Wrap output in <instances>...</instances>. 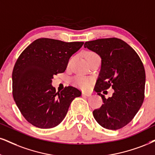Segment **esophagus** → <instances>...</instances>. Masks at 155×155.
Listing matches in <instances>:
<instances>
[{"instance_id": "34e87169", "label": "esophagus", "mask_w": 155, "mask_h": 155, "mask_svg": "<svg viewBox=\"0 0 155 155\" xmlns=\"http://www.w3.org/2000/svg\"><path fill=\"white\" fill-rule=\"evenodd\" d=\"M83 95H85V96H91V93H89V92H83L82 93Z\"/></svg>"}]
</instances>
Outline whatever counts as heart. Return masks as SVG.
Returning a JSON list of instances; mask_svg holds the SVG:
<instances>
[{"label": "heart", "instance_id": "1", "mask_svg": "<svg viewBox=\"0 0 155 155\" xmlns=\"http://www.w3.org/2000/svg\"><path fill=\"white\" fill-rule=\"evenodd\" d=\"M85 57H86L87 60L88 61L90 60H92L93 58L99 57V56L94 51H87L85 54ZM74 83L78 87H81L82 89L86 90L91 85V80L88 78L85 77H76L74 79Z\"/></svg>", "mask_w": 155, "mask_h": 155}]
</instances>
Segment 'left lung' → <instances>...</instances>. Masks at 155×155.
<instances>
[{
  "mask_svg": "<svg viewBox=\"0 0 155 155\" xmlns=\"http://www.w3.org/2000/svg\"><path fill=\"white\" fill-rule=\"evenodd\" d=\"M84 47L101 58L94 90L104 104L93 110V116L105 129L123 128L133 119L144 99L146 75L142 60L132 47L117 38L86 41ZM110 86L114 93L106 99L100 93Z\"/></svg>",
  "mask_w": 155,
  "mask_h": 155,
  "instance_id": "8db88e82",
  "label": "left lung"
}]
</instances>
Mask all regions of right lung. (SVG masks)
I'll list each match as a JSON object with an SVG mask.
<instances>
[{
  "instance_id": "right-lung-1",
  "label": "right lung",
  "mask_w": 155,
  "mask_h": 155,
  "mask_svg": "<svg viewBox=\"0 0 155 155\" xmlns=\"http://www.w3.org/2000/svg\"><path fill=\"white\" fill-rule=\"evenodd\" d=\"M83 44L41 38L18 57L12 73L13 99L26 121L34 127H57L66 116L72 101L81 95L72 86L56 92L51 82L54 75L65 71L69 59Z\"/></svg>"
}]
</instances>
